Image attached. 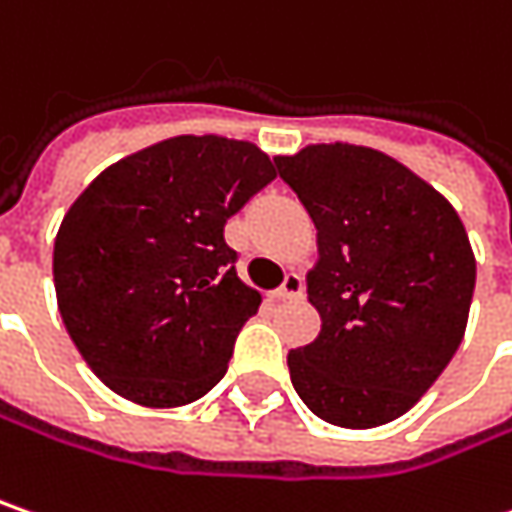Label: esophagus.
<instances>
[{
  "instance_id": "34e87169",
  "label": "esophagus",
  "mask_w": 512,
  "mask_h": 512,
  "mask_svg": "<svg viewBox=\"0 0 512 512\" xmlns=\"http://www.w3.org/2000/svg\"><path fill=\"white\" fill-rule=\"evenodd\" d=\"M301 295H304V281L295 272H289L284 278V284L278 286V292H275V298H301Z\"/></svg>"
}]
</instances>
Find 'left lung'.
Wrapping results in <instances>:
<instances>
[{
  "mask_svg": "<svg viewBox=\"0 0 512 512\" xmlns=\"http://www.w3.org/2000/svg\"><path fill=\"white\" fill-rule=\"evenodd\" d=\"M316 226L307 298L321 316L286 365L304 406L342 429L403 417L461 345L475 255L449 199L403 162L359 144L278 156Z\"/></svg>",
  "mask_w": 512,
  "mask_h": 512,
  "instance_id": "8db88e82",
  "label": "left lung"
}]
</instances>
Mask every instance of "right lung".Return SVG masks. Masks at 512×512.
<instances>
[{
    "instance_id": "add662e5",
    "label": "right lung",
    "mask_w": 512,
    "mask_h": 512,
    "mask_svg": "<svg viewBox=\"0 0 512 512\" xmlns=\"http://www.w3.org/2000/svg\"><path fill=\"white\" fill-rule=\"evenodd\" d=\"M278 176L252 141L176 136L109 165L54 240L57 310L92 374L147 408L188 406L228 371L260 295L223 228Z\"/></svg>"
}]
</instances>
